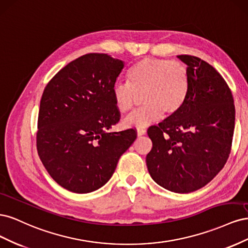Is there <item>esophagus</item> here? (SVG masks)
Here are the masks:
<instances>
[{
  "label": "esophagus",
  "mask_w": 248,
  "mask_h": 248,
  "mask_svg": "<svg viewBox=\"0 0 248 248\" xmlns=\"http://www.w3.org/2000/svg\"><path fill=\"white\" fill-rule=\"evenodd\" d=\"M145 133H146V129H138V137L144 136Z\"/></svg>",
  "instance_id": "esophagus-1"
}]
</instances>
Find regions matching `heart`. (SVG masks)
<instances>
[{
  "label": "heart",
  "mask_w": 248,
  "mask_h": 248,
  "mask_svg": "<svg viewBox=\"0 0 248 248\" xmlns=\"http://www.w3.org/2000/svg\"><path fill=\"white\" fill-rule=\"evenodd\" d=\"M189 93V74L179 61L145 58L126 73V84L112 87V99L120 114L129 112L142 95L145 104L124 121L128 128L142 129L159 120L164 112L174 115L181 109Z\"/></svg>",
  "instance_id": "heart-1"
}]
</instances>
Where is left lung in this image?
Returning <instances> with one entry per match:
<instances>
[{"instance_id": "obj_1", "label": "left lung", "mask_w": 248, "mask_h": 248, "mask_svg": "<svg viewBox=\"0 0 248 248\" xmlns=\"http://www.w3.org/2000/svg\"><path fill=\"white\" fill-rule=\"evenodd\" d=\"M189 74V93L181 109L151 126L146 157L150 176L177 193L207 185L226 164L235 128V106L226 80L198 57L180 55Z\"/></svg>"}]
</instances>
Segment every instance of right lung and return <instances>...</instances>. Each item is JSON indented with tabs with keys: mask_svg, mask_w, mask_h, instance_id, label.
I'll return each instance as SVG.
<instances>
[{
	"mask_svg": "<svg viewBox=\"0 0 248 248\" xmlns=\"http://www.w3.org/2000/svg\"><path fill=\"white\" fill-rule=\"evenodd\" d=\"M124 62L107 54L74 60L51 78L41 97L37 151L63 188L88 193L108 183L136 131L108 132L120 120L112 87Z\"/></svg>",
	"mask_w": 248,
	"mask_h": 248,
	"instance_id": "obj_1",
	"label": "right lung"
}]
</instances>
